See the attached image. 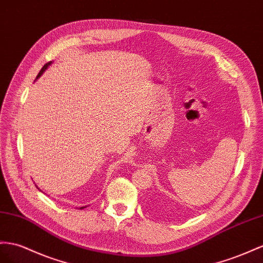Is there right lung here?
Returning <instances> with one entry per match:
<instances>
[{"instance_id": "obj_1", "label": "right lung", "mask_w": 263, "mask_h": 263, "mask_svg": "<svg viewBox=\"0 0 263 263\" xmlns=\"http://www.w3.org/2000/svg\"><path fill=\"white\" fill-rule=\"evenodd\" d=\"M51 63H52V62H49V63H46V64H45V65H44L43 67H42V69H41V71H40V72H39V74H37V77H36V79H39L40 77H41V76H42V74H43V72H44V71H45L46 69H48V66H49V65H50ZM84 208H86V206H81L80 209H84Z\"/></svg>"}]
</instances>
